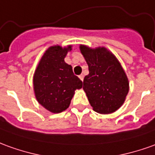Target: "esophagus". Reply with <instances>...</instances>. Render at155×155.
Returning <instances> with one entry per match:
<instances>
[{"instance_id":"obj_1","label":"esophagus","mask_w":155,"mask_h":155,"mask_svg":"<svg viewBox=\"0 0 155 155\" xmlns=\"http://www.w3.org/2000/svg\"><path fill=\"white\" fill-rule=\"evenodd\" d=\"M78 77H79V78L81 80H82V81H84V76L83 75V74H81V75H79L78 76Z\"/></svg>"}]
</instances>
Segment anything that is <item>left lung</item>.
I'll return each mask as SVG.
<instances>
[{
    "instance_id": "left-lung-1",
    "label": "left lung",
    "mask_w": 155,
    "mask_h": 155,
    "mask_svg": "<svg viewBox=\"0 0 155 155\" xmlns=\"http://www.w3.org/2000/svg\"><path fill=\"white\" fill-rule=\"evenodd\" d=\"M80 51L88 66L84 90L94 111L111 114L123 104L129 92V81L120 61L105 47L81 45Z\"/></svg>"
}]
</instances>
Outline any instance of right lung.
I'll use <instances>...</instances> for the list:
<instances>
[{
    "instance_id": "obj_1",
    "label": "right lung",
    "mask_w": 155,
    "mask_h": 155,
    "mask_svg": "<svg viewBox=\"0 0 155 155\" xmlns=\"http://www.w3.org/2000/svg\"><path fill=\"white\" fill-rule=\"evenodd\" d=\"M71 51V45L49 47L35 69L33 78L35 98L52 113L66 110L75 90L83 87V82L73 74L71 65L64 61Z\"/></svg>"
}]
</instances>
